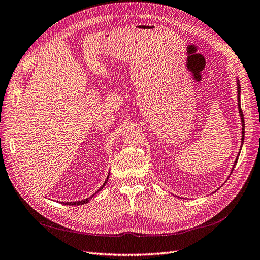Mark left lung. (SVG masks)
Masks as SVG:
<instances>
[{"label":"left lung","instance_id":"left-lung-1","mask_svg":"<svg viewBox=\"0 0 260 260\" xmlns=\"http://www.w3.org/2000/svg\"><path fill=\"white\" fill-rule=\"evenodd\" d=\"M236 83H237V105H238V112H239V116H241V121H242V146H243V143H244V136H245V122H244V115H243V111H242V108H241V84H239V80L236 79ZM242 146H241V149H242ZM241 154V152H239ZM239 156V155H238ZM238 156L236 158V160L234 162V165H233V168H232V172H233V169L235 168V165L238 160Z\"/></svg>","mask_w":260,"mask_h":260}]
</instances>
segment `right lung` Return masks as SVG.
I'll list each match as a JSON object with an SVG mask.
<instances>
[{
  "label": "right lung",
  "mask_w": 260,
  "mask_h": 260,
  "mask_svg": "<svg viewBox=\"0 0 260 260\" xmlns=\"http://www.w3.org/2000/svg\"><path fill=\"white\" fill-rule=\"evenodd\" d=\"M109 176H110V174H109ZM109 176H108V178H106V180H105V182L103 183L102 187L98 190V192H99V191H101V190L103 189V187H105L106 182H108ZM95 193H96V192H95ZM95 193H94V194H95ZM94 194H93V196H94ZM93 196H91L90 198H86V199H84V200H81V201H77V202H66V203H64V202H62V204H67V205H81V204H85V203H88V202L90 201V199H92V198H93Z\"/></svg>",
  "instance_id": "add662e5"
}]
</instances>
